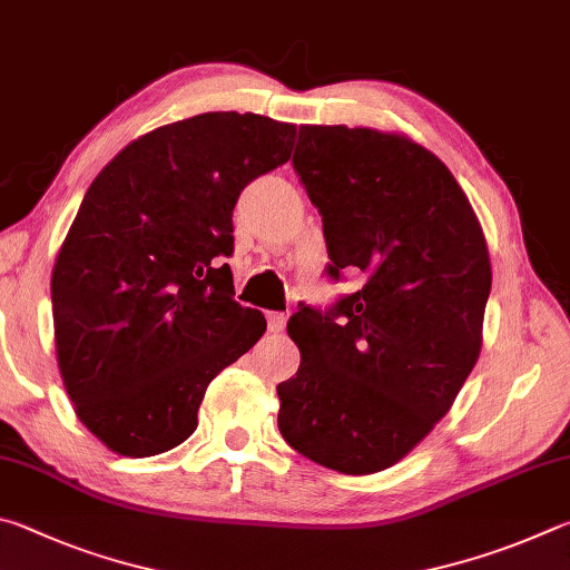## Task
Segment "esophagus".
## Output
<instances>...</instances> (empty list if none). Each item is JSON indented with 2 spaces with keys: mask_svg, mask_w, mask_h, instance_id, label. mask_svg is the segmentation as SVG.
<instances>
[{
  "mask_svg": "<svg viewBox=\"0 0 570 570\" xmlns=\"http://www.w3.org/2000/svg\"><path fill=\"white\" fill-rule=\"evenodd\" d=\"M287 325V313H267L269 333H283Z\"/></svg>",
  "mask_w": 570,
  "mask_h": 570,
  "instance_id": "34e87169",
  "label": "esophagus"
}]
</instances>
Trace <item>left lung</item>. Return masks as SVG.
<instances>
[{
  "mask_svg": "<svg viewBox=\"0 0 570 570\" xmlns=\"http://www.w3.org/2000/svg\"><path fill=\"white\" fill-rule=\"evenodd\" d=\"M293 167L323 217L325 275L365 283L291 317L301 367L277 385V428L331 471L377 473L433 431L473 371L485 237L451 169L403 135L303 125Z\"/></svg>",
  "mask_w": 570,
  "mask_h": 570,
  "instance_id": "1",
  "label": "left lung"
}]
</instances>
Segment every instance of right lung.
I'll use <instances>...</instances> for the list:
<instances>
[{
    "mask_svg": "<svg viewBox=\"0 0 570 570\" xmlns=\"http://www.w3.org/2000/svg\"><path fill=\"white\" fill-rule=\"evenodd\" d=\"M295 125L205 112L127 145L89 185L52 269L59 373L109 451L165 453L195 433L213 377L265 333L235 301L233 209L291 159Z\"/></svg>",
    "mask_w": 570,
    "mask_h": 570,
    "instance_id": "right-lung-1",
    "label": "right lung"
}]
</instances>
